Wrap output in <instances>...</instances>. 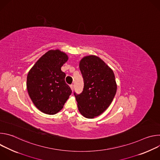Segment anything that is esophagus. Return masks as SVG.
Returning <instances> with one entry per match:
<instances>
[{"mask_svg": "<svg viewBox=\"0 0 160 160\" xmlns=\"http://www.w3.org/2000/svg\"><path fill=\"white\" fill-rule=\"evenodd\" d=\"M70 88H71L72 90L73 91V90H74V85H70Z\"/></svg>", "mask_w": 160, "mask_h": 160, "instance_id": "34e87169", "label": "esophagus"}]
</instances>
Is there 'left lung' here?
Instances as JSON below:
<instances>
[{"label": "left lung", "instance_id": "left-lung-1", "mask_svg": "<svg viewBox=\"0 0 160 160\" xmlns=\"http://www.w3.org/2000/svg\"><path fill=\"white\" fill-rule=\"evenodd\" d=\"M84 87L82 92L74 93L80 112L87 118L99 116L109 106L115 97L117 85L115 74L100 58L83 57L79 63Z\"/></svg>", "mask_w": 160, "mask_h": 160}]
</instances>
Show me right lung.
I'll list each match as a JSON object with an SVG mask.
<instances>
[{
	"label": "right lung",
	"instance_id": "1",
	"mask_svg": "<svg viewBox=\"0 0 160 160\" xmlns=\"http://www.w3.org/2000/svg\"><path fill=\"white\" fill-rule=\"evenodd\" d=\"M68 60L65 52L50 50L38 59L28 73V95L37 108L43 113L58 112L72 92L65 82L66 74L61 69Z\"/></svg>",
	"mask_w": 160,
	"mask_h": 160
}]
</instances>
